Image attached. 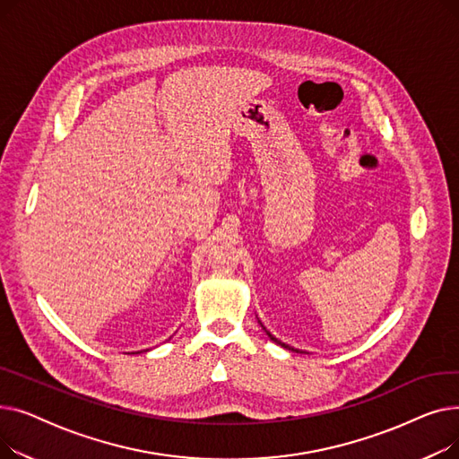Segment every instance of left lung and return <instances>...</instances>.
<instances>
[{"label": "left lung", "mask_w": 459, "mask_h": 459, "mask_svg": "<svg viewBox=\"0 0 459 459\" xmlns=\"http://www.w3.org/2000/svg\"><path fill=\"white\" fill-rule=\"evenodd\" d=\"M258 324H260V325H262V329H264V333H266V334H268V336H270V341H273V342H275V344H279V346H282V348H286V350H290V351H298V353H303V351H299V350H296V348H292V346H288V344H284V342H281V341H279V339H277V336H273V334H272V333H270V331H268V329H266V327H264V324H262V322H260V320H258Z\"/></svg>", "instance_id": "left-lung-1"}]
</instances>
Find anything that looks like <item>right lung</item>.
Segmentation results:
<instances>
[{"label":"right lung","instance_id":"add662e5","mask_svg":"<svg viewBox=\"0 0 459 459\" xmlns=\"http://www.w3.org/2000/svg\"><path fill=\"white\" fill-rule=\"evenodd\" d=\"M143 351H149V350H143ZM135 353H141V351H135Z\"/></svg>","mask_w":459,"mask_h":459}]
</instances>
